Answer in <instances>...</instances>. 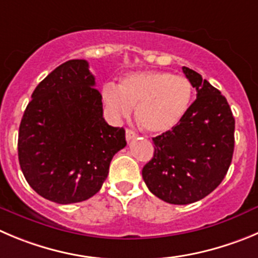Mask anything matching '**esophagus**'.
Segmentation results:
<instances>
[{"label":"esophagus","instance_id":"34e87169","mask_svg":"<svg viewBox=\"0 0 258 258\" xmlns=\"http://www.w3.org/2000/svg\"><path fill=\"white\" fill-rule=\"evenodd\" d=\"M136 136H137V134L135 131H132V130H126V140L127 141H131L132 139H135Z\"/></svg>","mask_w":258,"mask_h":258}]
</instances>
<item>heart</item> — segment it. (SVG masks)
Returning <instances> with one entry per match:
<instances>
[{"instance_id": "obj_1", "label": "heart", "mask_w": 258, "mask_h": 258, "mask_svg": "<svg viewBox=\"0 0 258 258\" xmlns=\"http://www.w3.org/2000/svg\"><path fill=\"white\" fill-rule=\"evenodd\" d=\"M102 98L112 117H127L136 107V119L149 134L170 131L188 110L192 86L184 76L165 71H136L114 86L107 84Z\"/></svg>"}]
</instances>
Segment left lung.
I'll return each instance as SVG.
<instances>
[{
	"mask_svg": "<svg viewBox=\"0 0 258 258\" xmlns=\"http://www.w3.org/2000/svg\"><path fill=\"white\" fill-rule=\"evenodd\" d=\"M183 74L196 100L170 131L153 137L154 155L143 168L151 194L187 205L214 191L227 174L234 151L235 121L225 96L188 67Z\"/></svg>",
	"mask_w": 258,
	"mask_h": 258,
	"instance_id": "left-lung-1",
	"label": "left lung"
}]
</instances>
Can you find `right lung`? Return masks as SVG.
I'll return each mask as SVG.
<instances>
[{"instance_id": "right-lung-1", "label": "right lung", "mask_w": 258, "mask_h": 258, "mask_svg": "<svg viewBox=\"0 0 258 258\" xmlns=\"http://www.w3.org/2000/svg\"><path fill=\"white\" fill-rule=\"evenodd\" d=\"M85 59L53 70L31 94L19 127V163L29 186L67 205L99 191L115 153L126 146L123 127L103 118L102 94Z\"/></svg>"}]
</instances>
